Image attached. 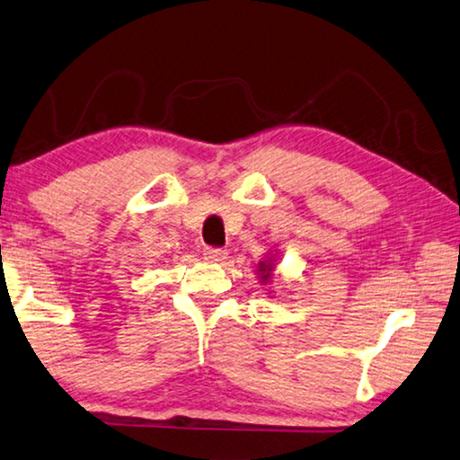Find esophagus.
<instances>
[{"mask_svg":"<svg viewBox=\"0 0 460 460\" xmlns=\"http://www.w3.org/2000/svg\"><path fill=\"white\" fill-rule=\"evenodd\" d=\"M203 254H206V259L209 262H224L226 259H228V252L220 251V248H206Z\"/></svg>","mask_w":460,"mask_h":460,"instance_id":"esophagus-1","label":"esophagus"}]
</instances>
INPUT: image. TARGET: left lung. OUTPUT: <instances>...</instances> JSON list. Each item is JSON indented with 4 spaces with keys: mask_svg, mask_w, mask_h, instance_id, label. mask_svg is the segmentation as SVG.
<instances>
[{
    "mask_svg": "<svg viewBox=\"0 0 460 460\" xmlns=\"http://www.w3.org/2000/svg\"><path fill=\"white\" fill-rule=\"evenodd\" d=\"M277 262H279V261H277V251H275V252H269V257L262 259L257 265L259 281H261V285H265V288H273ZM267 291H270V289H267Z\"/></svg>",
    "mask_w": 460,
    "mask_h": 460,
    "instance_id": "obj_1",
    "label": "left lung"
}]
</instances>
